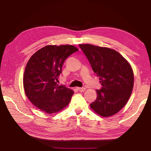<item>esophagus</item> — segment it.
Listing matches in <instances>:
<instances>
[{
	"mask_svg": "<svg viewBox=\"0 0 151 151\" xmlns=\"http://www.w3.org/2000/svg\"><path fill=\"white\" fill-rule=\"evenodd\" d=\"M77 89H78V91H80V92H83L86 90V88L84 87H78Z\"/></svg>",
	"mask_w": 151,
	"mask_h": 151,
	"instance_id": "esophagus-1",
	"label": "esophagus"
}]
</instances>
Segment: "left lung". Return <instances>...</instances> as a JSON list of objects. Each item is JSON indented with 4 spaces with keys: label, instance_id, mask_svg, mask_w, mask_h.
I'll list each match as a JSON object with an SVG mask.
<instances>
[{
    "label": "left lung",
    "instance_id": "1",
    "mask_svg": "<svg viewBox=\"0 0 151 151\" xmlns=\"http://www.w3.org/2000/svg\"><path fill=\"white\" fill-rule=\"evenodd\" d=\"M79 47L102 86L96 90L97 98L90 107L102 117L116 114L127 104L133 91L134 75L131 65L114 49L90 44Z\"/></svg>",
    "mask_w": 151,
    "mask_h": 151
}]
</instances>
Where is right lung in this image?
<instances>
[{"mask_svg": "<svg viewBox=\"0 0 151 151\" xmlns=\"http://www.w3.org/2000/svg\"><path fill=\"white\" fill-rule=\"evenodd\" d=\"M77 51L73 45H47L29 60L23 76L24 92L40 111L51 114L69 104L73 91L57 82L65 60Z\"/></svg>", "mask_w": 151, "mask_h": 151, "instance_id": "obj_1", "label": "right lung"}]
</instances>
